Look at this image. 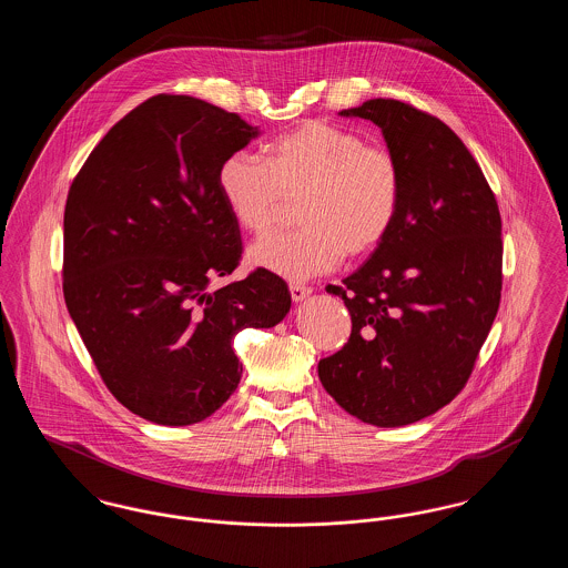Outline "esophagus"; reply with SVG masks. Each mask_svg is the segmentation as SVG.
Wrapping results in <instances>:
<instances>
[{
  "mask_svg": "<svg viewBox=\"0 0 568 568\" xmlns=\"http://www.w3.org/2000/svg\"><path fill=\"white\" fill-rule=\"evenodd\" d=\"M290 292H292V300L294 302H302V300H306V297L313 294V290L311 287H306V285H300V283H292L290 285Z\"/></svg>",
  "mask_w": 568,
  "mask_h": 568,
  "instance_id": "34e87169",
  "label": "esophagus"
}]
</instances>
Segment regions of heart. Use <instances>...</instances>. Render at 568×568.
<instances>
[{
	"label": "heart",
	"mask_w": 568,
	"mask_h": 568,
	"mask_svg": "<svg viewBox=\"0 0 568 568\" xmlns=\"http://www.w3.org/2000/svg\"><path fill=\"white\" fill-rule=\"evenodd\" d=\"M216 187L230 215L255 236L268 234L300 200L302 227L253 244L246 260L287 281H306L338 268L347 253L377 251L398 216L403 172L385 146L306 121L268 144L266 162L243 151L227 155Z\"/></svg>",
	"instance_id": "heart-1"
}]
</instances>
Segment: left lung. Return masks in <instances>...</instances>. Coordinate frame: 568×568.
<instances>
[{
  "instance_id": "obj_1",
  "label": "left lung",
  "mask_w": 568,
  "mask_h": 568,
  "mask_svg": "<svg viewBox=\"0 0 568 568\" xmlns=\"http://www.w3.org/2000/svg\"><path fill=\"white\" fill-rule=\"evenodd\" d=\"M338 114L377 125L403 197L368 262L327 285L352 313V336L317 371L349 415L398 428L449 405L473 373L500 304V213L481 168L436 116L383 98Z\"/></svg>"
}]
</instances>
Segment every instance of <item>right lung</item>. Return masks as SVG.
<instances>
[{
	"label": "right lung",
	"mask_w": 568,
	"mask_h": 568,
	"mask_svg": "<svg viewBox=\"0 0 568 568\" xmlns=\"http://www.w3.org/2000/svg\"><path fill=\"white\" fill-rule=\"evenodd\" d=\"M260 134L234 112L162 93L102 138L68 193V313L112 396L146 422L211 417L243 377L234 336L290 313L268 271L211 290L243 248L216 172Z\"/></svg>",
	"instance_id": "1"
}]
</instances>
